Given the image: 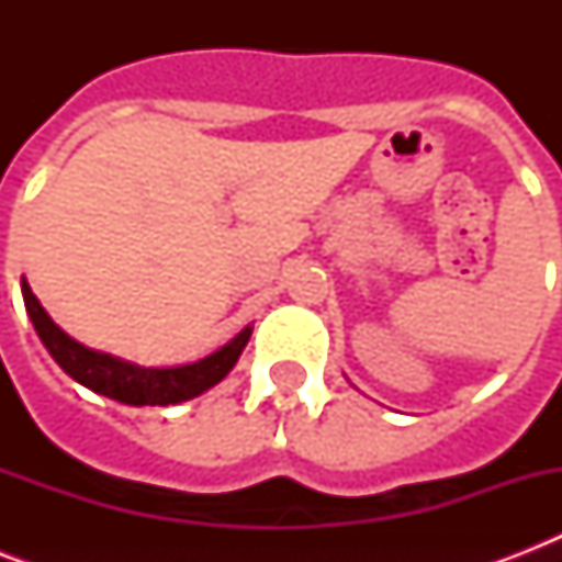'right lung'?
Returning <instances> with one entry per match:
<instances>
[{
	"instance_id": "right-lung-1",
	"label": "right lung",
	"mask_w": 562,
	"mask_h": 562,
	"mask_svg": "<svg viewBox=\"0 0 562 562\" xmlns=\"http://www.w3.org/2000/svg\"><path fill=\"white\" fill-rule=\"evenodd\" d=\"M22 300L29 312L31 324L37 329L40 341L48 350V356L64 368L66 375H72L75 382L90 387V391L110 396V400L125 402V405H178L192 396H201L210 391L212 384H218L224 375L233 370L241 350L250 341L254 326H245L241 333L229 344L212 356L183 368H139L131 361H122L108 352L90 350L60 329V326L46 315V308L40 306L34 291L22 280Z\"/></svg>"
}]
</instances>
